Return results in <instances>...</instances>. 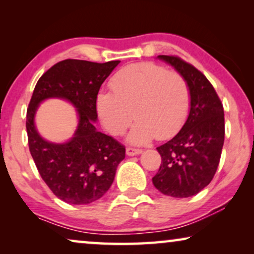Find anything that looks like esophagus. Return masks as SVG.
Masks as SVG:
<instances>
[{"label":"esophagus","instance_id":"1","mask_svg":"<svg viewBox=\"0 0 254 254\" xmlns=\"http://www.w3.org/2000/svg\"><path fill=\"white\" fill-rule=\"evenodd\" d=\"M126 154L128 156H136L142 154L141 149H135V148H127L126 149Z\"/></svg>","mask_w":254,"mask_h":254}]
</instances>
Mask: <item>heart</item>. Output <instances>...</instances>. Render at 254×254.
Instances as JSON below:
<instances>
[{
    "label": "heart",
    "instance_id": "1",
    "mask_svg": "<svg viewBox=\"0 0 254 254\" xmlns=\"http://www.w3.org/2000/svg\"><path fill=\"white\" fill-rule=\"evenodd\" d=\"M112 91H99L97 113L103 126L113 135L126 130L136 118L127 141L144 145L178 133L189 116L190 91L182 74L152 62L120 69L111 79Z\"/></svg>",
    "mask_w": 254,
    "mask_h": 254
}]
</instances>
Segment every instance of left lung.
Returning <instances> with one entry per match:
<instances>
[{"mask_svg":"<svg viewBox=\"0 0 254 254\" xmlns=\"http://www.w3.org/2000/svg\"><path fill=\"white\" fill-rule=\"evenodd\" d=\"M189 83L190 113L175 137L157 148L162 157L152 184L172 197L195 195L214 178L224 143V111L216 91L202 72L178 57L158 55Z\"/></svg>","mask_w":254,"mask_h":254,"instance_id":"obj_1","label":"left lung"}]
</instances>
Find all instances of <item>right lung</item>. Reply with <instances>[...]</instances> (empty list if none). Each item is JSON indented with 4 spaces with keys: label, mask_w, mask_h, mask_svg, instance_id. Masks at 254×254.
Here are the masks:
<instances>
[{
    "label": "right lung",
    "mask_w": 254,
    "mask_h": 254,
    "mask_svg": "<svg viewBox=\"0 0 254 254\" xmlns=\"http://www.w3.org/2000/svg\"><path fill=\"white\" fill-rule=\"evenodd\" d=\"M120 61L97 64L64 60L48 69L37 82L26 114L29 148L41 178L59 199L70 204L95 202L112 185L125 147L97 130L96 97L104 81ZM67 100L75 107L79 124L73 137L64 144L45 140L34 118L44 100Z\"/></svg>",
    "instance_id": "obj_1"
}]
</instances>
